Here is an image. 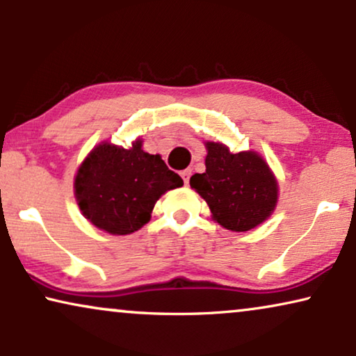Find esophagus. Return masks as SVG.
Masks as SVG:
<instances>
[{
	"label": "esophagus",
	"mask_w": 356,
	"mask_h": 356,
	"mask_svg": "<svg viewBox=\"0 0 356 356\" xmlns=\"http://www.w3.org/2000/svg\"><path fill=\"white\" fill-rule=\"evenodd\" d=\"M181 175H182L184 182H186V186H188V179H191V175H192V170H191V169H186V170H182Z\"/></svg>",
	"instance_id": "34e87169"
}]
</instances>
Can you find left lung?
Returning a JSON list of instances; mask_svg holds the SVG:
<instances>
[{"mask_svg":"<svg viewBox=\"0 0 356 356\" xmlns=\"http://www.w3.org/2000/svg\"><path fill=\"white\" fill-rule=\"evenodd\" d=\"M207 149V170L192 175L191 187L205 198L213 218L239 233L267 220L277 205L278 186L265 161L254 151L233 154L211 141Z\"/></svg>","mask_w":356,"mask_h":356,"instance_id":"1","label":"left lung"}]
</instances>
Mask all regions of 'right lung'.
I'll use <instances>...</instances> for the list:
<instances>
[{"label":"right lung","mask_w":356,"mask_h":356,"mask_svg":"<svg viewBox=\"0 0 356 356\" xmlns=\"http://www.w3.org/2000/svg\"><path fill=\"white\" fill-rule=\"evenodd\" d=\"M181 175L159 154L102 143L84 159L74 179V195L83 215L111 234H130L149 221L154 203L164 192L182 187Z\"/></svg>","instance_id":"right-lung-1"}]
</instances>
